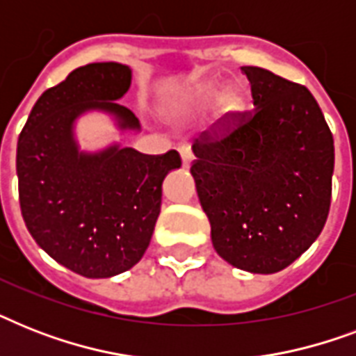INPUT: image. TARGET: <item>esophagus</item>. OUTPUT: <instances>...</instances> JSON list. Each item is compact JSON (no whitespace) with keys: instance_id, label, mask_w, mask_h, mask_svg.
Instances as JSON below:
<instances>
[{"instance_id":"1","label":"esophagus","mask_w":356,"mask_h":356,"mask_svg":"<svg viewBox=\"0 0 356 356\" xmlns=\"http://www.w3.org/2000/svg\"><path fill=\"white\" fill-rule=\"evenodd\" d=\"M179 153H181V159H183V166L188 168L190 164H192V161H194V153H192V149H190L188 145H181V147H179Z\"/></svg>"}]
</instances>
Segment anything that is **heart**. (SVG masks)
<instances>
[{"mask_svg":"<svg viewBox=\"0 0 356 356\" xmlns=\"http://www.w3.org/2000/svg\"><path fill=\"white\" fill-rule=\"evenodd\" d=\"M218 97V88H205L197 96V102L195 105L197 107H205L211 102H214ZM245 107H248V99H245V94H243L240 88H231L222 96L220 99V113H218V127L222 131H229L233 129L242 114L245 113Z\"/></svg>","mask_w":356,"mask_h":356,"instance_id":"obj_1","label":"heart"}]
</instances>
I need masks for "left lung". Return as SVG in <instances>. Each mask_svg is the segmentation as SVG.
I'll return each mask as SVG.
<instances>
[{
	"mask_svg": "<svg viewBox=\"0 0 356 356\" xmlns=\"http://www.w3.org/2000/svg\"><path fill=\"white\" fill-rule=\"evenodd\" d=\"M253 111L194 144V175L212 245L229 264L277 273L320 236L331 207L334 142L309 88L242 66Z\"/></svg>",
	"mask_w": 356,
	"mask_h": 356,
	"instance_id": "1",
	"label": "left lung"
}]
</instances>
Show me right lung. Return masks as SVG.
<instances>
[{"mask_svg": "<svg viewBox=\"0 0 356 356\" xmlns=\"http://www.w3.org/2000/svg\"><path fill=\"white\" fill-rule=\"evenodd\" d=\"M129 86L125 64L81 66L38 97L18 138L25 225L51 259L88 279L118 275L144 257L161 212L162 181L181 168L175 149L79 151L74 123L88 111L113 114L120 129H140L138 118L118 103Z\"/></svg>", "mask_w": 356, "mask_h": 356, "instance_id": "obj_1", "label": "right lung"}]
</instances>
